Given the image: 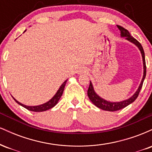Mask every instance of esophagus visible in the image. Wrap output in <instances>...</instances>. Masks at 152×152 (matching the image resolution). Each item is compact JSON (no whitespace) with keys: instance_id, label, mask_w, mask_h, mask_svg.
I'll return each mask as SVG.
<instances>
[{"instance_id":"obj_1","label":"esophagus","mask_w":152,"mask_h":152,"mask_svg":"<svg viewBox=\"0 0 152 152\" xmlns=\"http://www.w3.org/2000/svg\"><path fill=\"white\" fill-rule=\"evenodd\" d=\"M87 73V70L85 69H81L78 71V74H86Z\"/></svg>"}]
</instances>
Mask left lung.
<instances>
[{"label": "left lung", "instance_id": "1", "mask_svg": "<svg viewBox=\"0 0 152 152\" xmlns=\"http://www.w3.org/2000/svg\"><path fill=\"white\" fill-rule=\"evenodd\" d=\"M118 28L119 29V31H121V37H126V39L128 40L130 42L133 43L134 44H135L139 49L140 50L141 53H142V59H143V65H144V75H143V78L142 80V82H141L140 85H139V88L137 91L135 92V94L132 96V97H130L129 99H126V100L123 101V102H108V101L104 100V99L101 98L99 95H97L96 94L95 91L94 89L93 85H92V83L90 81L89 87H88V91H87V94H88V96L89 99L95 106H96L97 107L99 108V109L105 110V111H118V110H120L121 109H124L126 106L129 105L130 104H132V102H134V101L137 99V98L139 96V92H140L141 88H142L143 83H144V78L146 77V61H145V55H144V49H143V47L141 43L137 41V39H135L134 37H132L131 36L128 31L126 29H125L124 28L121 27L120 26H117Z\"/></svg>", "mask_w": 152, "mask_h": 152}]
</instances>
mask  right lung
I'll use <instances>...</instances> for the list:
<instances>
[{"mask_svg":"<svg viewBox=\"0 0 152 152\" xmlns=\"http://www.w3.org/2000/svg\"><path fill=\"white\" fill-rule=\"evenodd\" d=\"M25 31H24V32H25ZM66 81H67V79H66V81H64V83H63V84L60 86V88H59L58 91H57L56 94L54 95V96L53 97V98L50 99V100L48 101V102L45 103V104H41V105L32 106H26V105H24V104H21V103L18 102L17 100H15V99L13 98H13L15 101V102L18 103L19 105L22 106L23 107L26 108V109L29 110V111H34V112H41V111H46V110H48V109H51V108H53V106H55L56 105L57 103L58 102L59 99H60L61 97L63 92H64V88H65V85L66 83Z\"/></svg>","mask_w":152,"mask_h":152,"instance_id":"add662e5","label":"right lung"}]
</instances>
